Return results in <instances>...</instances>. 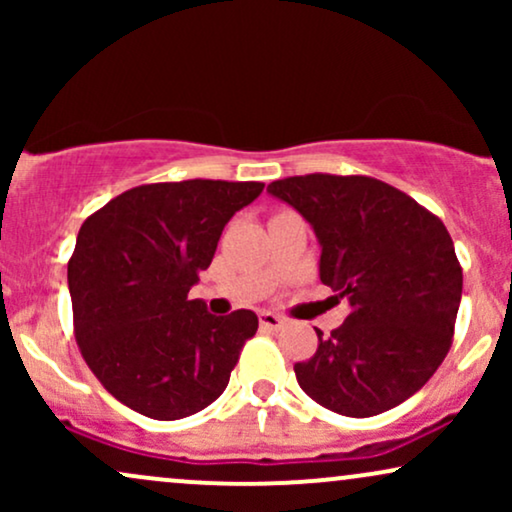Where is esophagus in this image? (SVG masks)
I'll list each match as a JSON object with an SVG mask.
<instances>
[{
    "mask_svg": "<svg viewBox=\"0 0 512 512\" xmlns=\"http://www.w3.org/2000/svg\"><path fill=\"white\" fill-rule=\"evenodd\" d=\"M257 317H260V327H262V330H272L274 332V330H281V327L286 325L284 317L276 315V313H269V310H262V313L257 315Z\"/></svg>",
    "mask_w": 512,
    "mask_h": 512,
    "instance_id": "34e87169",
    "label": "esophagus"
}]
</instances>
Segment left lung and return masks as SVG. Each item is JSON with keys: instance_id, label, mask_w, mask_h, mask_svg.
<instances>
[{"instance_id": "left-lung-1", "label": "left lung", "mask_w": 512, "mask_h": 512, "mask_svg": "<svg viewBox=\"0 0 512 512\" xmlns=\"http://www.w3.org/2000/svg\"><path fill=\"white\" fill-rule=\"evenodd\" d=\"M313 226L320 279L351 313L296 363L320 407L366 419L397 407L448 356L462 267L448 228L397 187L368 175L310 173L267 187Z\"/></svg>"}]
</instances>
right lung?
<instances>
[{
  "mask_svg": "<svg viewBox=\"0 0 512 512\" xmlns=\"http://www.w3.org/2000/svg\"><path fill=\"white\" fill-rule=\"evenodd\" d=\"M264 182H151L81 223L67 264L74 337L86 366L125 407L175 421L226 390L257 315H209L187 301L231 216Z\"/></svg>",
  "mask_w": 512,
  "mask_h": 512,
  "instance_id": "right-lung-1",
  "label": "right lung"
}]
</instances>
